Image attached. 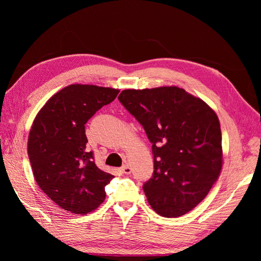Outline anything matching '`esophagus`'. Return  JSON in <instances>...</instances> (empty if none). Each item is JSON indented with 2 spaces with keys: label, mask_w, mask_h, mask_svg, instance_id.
I'll return each instance as SVG.
<instances>
[{
  "label": "esophagus",
  "mask_w": 261,
  "mask_h": 261,
  "mask_svg": "<svg viewBox=\"0 0 261 261\" xmlns=\"http://www.w3.org/2000/svg\"><path fill=\"white\" fill-rule=\"evenodd\" d=\"M121 171H122V173H124V174H130L132 169L128 164H125L121 168Z\"/></svg>",
  "instance_id": "obj_1"
}]
</instances>
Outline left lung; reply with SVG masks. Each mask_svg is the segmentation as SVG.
Masks as SVG:
<instances>
[{
	"mask_svg": "<svg viewBox=\"0 0 261 261\" xmlns=\"http://www.w3.org/2000/svg\"><path fill=\"white\" fill-rule=\"evenodd\" d=\"M152 144L153 174L143 188L162 217L183 216L207 196L222 168L219 118L178 87L127 89L118 96Z\"/></svg>",
	"mask_w": 261,
	"mask_h": 261,
	"instance_id": "left-lung-1",
	"label": "left lung"
}]
</instances>
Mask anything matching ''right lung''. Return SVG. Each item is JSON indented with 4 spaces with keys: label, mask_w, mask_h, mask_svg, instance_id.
<instances>
[{
    "label": "right lung",
    "mask_w": 261,
    "mask_h": 261,
    "mask_svg": "<svg viewBox=\"0 0 261 261\" xmlns=\"http://www.w3.org/2000/svg\"><path fill=\"white\" fill-rule=\"evenodd\" d=\"M120 90L93 85H69L55 93L37 114L28 138L35 179L62 209L76 215L96 210L105 187L114 177L94 163L87 149L85 124Z\"/></svg>",
    "instance_id": "1"
}]
</instances>
